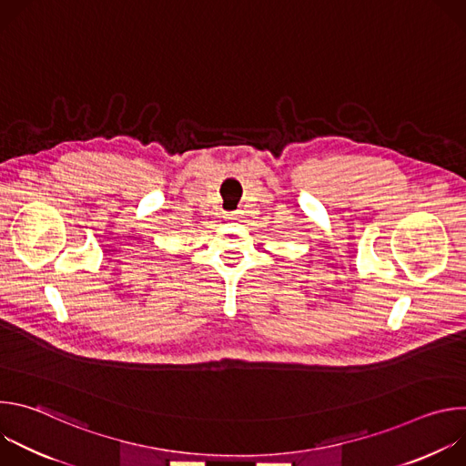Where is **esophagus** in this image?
<instances>
[{"instance_id":"34e87169","label":"esophagus","mask_w":466,"mask_h":466,"mask_svg":"<svg viewBox=\"0 0 466 466\" xmlns=\"http://www.w3.org/2000/svg\"><path fill=\"white\" fill-rule=\"evenodd\" d=\"M227 219H230V221H241V219H243V210H238V212L227 214Z\"/></svg>"}]
</instances>
